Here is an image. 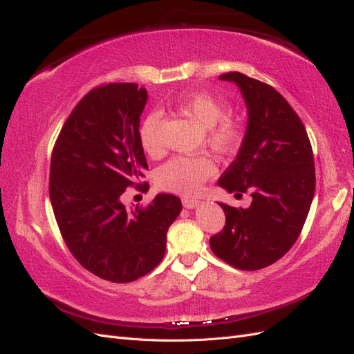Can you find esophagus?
<instances>
[{"label":"esophagus","instance_id":"34e87169","mask_svg":"<svg viewBox=\"0 0 354 354\" xmlns=\"http://www.w3.org/2000/svg\"><path fill=\"white\" fill-rule=\"evenodd\" d=\"M181 202H183V207H185V208H187V209L195 208V207H198L199 203H201L198 199H189V198L181 199Z\"/></svg>","mask_w":354,"mask_h":354}]
</instances>
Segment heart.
I'll use <instances>...</instances> for the list:
<instances>
[{
    "mask_svg": "<svg viewBox=\"0 0 354 354\" xmlns=\"http://www.w3.org/2000/svg\"><path fill=\"white\" fill-rule=\"evenodd\" d=\"M177 108L207 128V145L218 155H230L238 151L243 140V125L229 116V103L207 91L192 93L176 100ZM160 113L151 112L140 124L138 138L142 149L155 155L159 147ZM216 173V165L208 156H176L156 171V185L167 192L190 196Z\"/></svg>",
    "mask_w": 354,
    "mask_h": 354,
    "instance_id": "heart-1",
    "label": "heart"
}]
</instances>
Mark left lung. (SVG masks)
Instances as JSON below:
<instances>
[{
  "label": "left lung",
  "instance_id": "8db88e82",
  "mask_svg": "<svg viewBox=\"0 0 354 354\" xmlns=\"http://www.w3.org/2000/svg\"><path fill=\"white\" fill-rule=\"evenodd\" d=\"M220 80L239 87L248 127L218 186L250 192L252 202L245 209L220 203L226 224L209 246L234 269L259 270L282 259L303 230L316 186L313 151L299 116L272 85L241 72Z\"/></svg>",
  "mask_w": 354,
  "mask_h": 354
}]
</instances>
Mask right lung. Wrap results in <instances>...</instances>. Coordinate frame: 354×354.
<instances>
[{"label":"right lung","mask_w":354,"mask_h":354,"mask_svg":"<svg viewBox=\"0 0 354 354\" xmlns=\"http://www.w3.org/2000/svg\"><path fill=\"white\" fill-rule=\"evenodd\" d=\"M146 102L137 84L99 85L75 106L51 153L48 190L62 238L84 269L115 283L155 269L181 211L180 199L167 194L131 211L121 202L147 169L138 138Z\"/></svg>","instance_id":"1"}]
</instances>
